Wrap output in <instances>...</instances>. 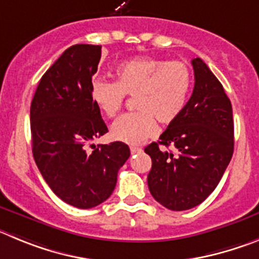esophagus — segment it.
Masks as SVG:
<instances>
[{
  "instance_id": "1",
  "label": "esophagus",
  "mask_w": 259,
  "mask_h": 259,
  "mask_svg": "<svg viewBox=\"0 0 259 259\" xmlns=\"http://www.w3.org/2000/svg\"><path fill=\"white\" fill-rule=\"evenodd\" d=\"M130 152H132L133 155H134V153H139L142 152V148L141 147H130Z\"/></svg>"
}]
</instances>
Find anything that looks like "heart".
<instances>
[{"mask_svg":"<svg viewBox=\"0 0 259 259\" xmlns=\"http://www.w3.org/2000/svg\"><path fill=\"white\" fill-rule=\"evenodd\" d=\"M192 89V72L185 62L138 57L120 63L115 69V82L94 78L90 97L107 117L117 115L125 95L133 97L137 111L121 116L111 129L115 141L139 144L157 132L156 120L170 124L186 108Z\"/></svg>","mask_w":259,"mask_h":259,"instance_id":"b5f03b06","label":"heart"}]
</instances>
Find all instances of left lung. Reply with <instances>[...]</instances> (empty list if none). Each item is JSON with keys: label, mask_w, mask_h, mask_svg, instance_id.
<instances>
[{"label": "left lung", "mask_w": 259, "mask_h": 259, "mask_svg": "<svg viewBox=\"0 0 259 259\" xmlns=\"http://www.w3.org/2000/svg\"><path fill=\"white\" fill-rule=\"evenodd\" d=\"M195 86L186 108L144 148L152 167L147 183L153 199L170 210H187L215 190L234 153L231 102L200 58L192 59ZM160 145H171L176 155Z\"/></svg>", "instance_id": "1"}]
</instances>
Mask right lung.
<instances>
[{
  "label": "right lung",
  "instance_id": "obj_1",
  "mask_svg": "<svg viewBox=\"0 0 259 259\" xmlns=\"http://www.w3.org/2000/svg\"><path fill=\"white\" fill-rule=\"evenodd\" d=\"M101 45H73L45 72L31 103L32 152L44 179L59 199L80 209L106 201L130 156L122 142L86 146L108 132L90 97ZM93 146V144H92Z\"/></svg>",
  "mask_w": 259,
  "mask_h": 259
}]
</instances>
